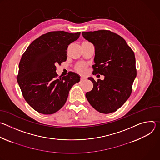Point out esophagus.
I'll list each match as a JSON object with an SVG mask.
<instances>
[{"instance_id":"obj_1","label":"esophagus","mask_w":160,"mask_h":160,"mask_svg":"<svg viewBox=\"0 0 160 160\" xmlns=\"http://www.w3.org/2000/svg\"><path fill=\"white\" fill-rule=\"evenodd\" d=\"M85 79H86V78H84V77H80V81H81V82H83V81L85 80Z\"/></svg>"}]
</instances>
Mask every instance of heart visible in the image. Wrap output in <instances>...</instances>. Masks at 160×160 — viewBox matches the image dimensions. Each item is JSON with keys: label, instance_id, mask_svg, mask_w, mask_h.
<instances>
[{"label": "heart", "instance_id": "1", "mask_svg": "<svg viewBox=\"0 0 160 160\" xmlns=\"http://www.w3.org/2000/svg\"><path fill=\"white\" fill-rule=\"evenodd\" d=\"M75 70L80 74H83L86 72L87 65L84 62H78L75 66Z\"/></svg>", "mask_w": 160, "mask_h": 160}]
</instances>
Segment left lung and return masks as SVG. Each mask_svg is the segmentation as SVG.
<instances>
[{
	"mask_svg": "<svg viewBox=\"0 0 160 160\" xmlns=\"http://www.w3.org/2000/svg\"><path fill=\"white\" fill-rule=\"evenodd\" d=\"M82 35L95 47L93 75H104L103 80L97 82L88 78L93 88L85 96L98 111L115 112L132 93L137 75L134 52L121 36L109 30L82 32Z\"/></svg>",
	"mask_w": 160,
	"mask_h": 160,
	"instance_id": "8db88e82",
	"label": "left lung"
}]
</instances>
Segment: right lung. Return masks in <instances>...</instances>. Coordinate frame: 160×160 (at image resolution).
Segmentation results:
<instances>
[{"label":"right lung","instance_id":"obj_1","mask_svg":"<svg viewBox=\"0 0 160 160\" xmlns=\"http://www.w3.org/2000/svg\"><path fill=\"white\" fill-rule=\"evenodd\" d=\"M80 32H50L33 41L19 63L17 81L22 94L36 111L51 115L65 104L69 91L79 82L80 77L72 72L58 78L56 65L67 58L69 45L77 40Z\"/></svg>","mask_w":160,"mask_h":160}]
</instances>
